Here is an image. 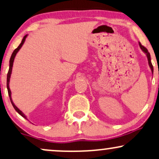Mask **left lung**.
Wrapping results in <instances>:
<instances>
[{
  "instance_id": "1",
  "label": "left lung",
  "mask_w": 159,
  "mask_h": 159,
  "mask_svg": "<svg viewBox=\"0 0 159 159\" xmlns=\"http://www.w3.org/2000/svg\"><path fill=\"white\" fill-rule=\"evenodd\" d=\"M139 47H140V48L141 50H142L145 53V55H146L147 58V61H148V64H149V66H150V70H151V72H152V73L153 74V66H152V63H151V59H150V52H149L148 50L145 48L144 46L141 45V43L140 42H139Z\"/></svg>"
}]
</instances>
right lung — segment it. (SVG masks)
Segmentation results:
<instances>
[{"instance_id":"obj_1","label":"right lung","mask_w":159,"mask_h":159,"mask_svg":"<svg viewBox=\"0 0 159 159\" xmlns=\"http://www.w3.org/2000/svg\"><path fill=\"white\" fill-rule=\"evenodd\" d=\"M28 35H26L24 37V38L22 39L21 41V43H20V45L18 46V48H16L15 49L14 51H13L12 55H11V58H10V60H9V72H8V74H7V90H8V93H9V98H10V101H11V103H12L13 107L15 108V110L17 111V112H18L19 114L20 115V116H22V117H24V118H26V119H27V118H26V116H25V114L24 112H22L21 110H20L16 106H15V104H14V102H13L12 99V93H11V90L10 89H9V81H10V77H11V75H12V66H13V63H14V60H15V56H16V54L18 52V51L20 50V48L22 47V46L24 45L25 41H26V38L27 37Z\"/></svg>"}]
</instances>
